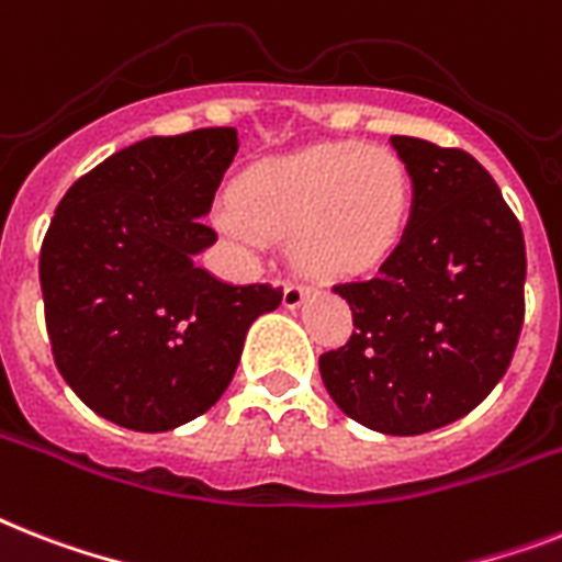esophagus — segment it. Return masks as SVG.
<instances>
[{"label":"esophagus","mask_w":562,"mask_h":562,"mask_svg":"<svg viewBox=\"0 0 562 562\" xmlns=\"http://www.w3.org/2000/svg\"><path fill=\"white\" fill-rule=\"evenodd\" d=\"M305 296H308L305 282H300V280L285 282V291H282V303H285V308H296V305L303 303Z\"/></svg>","instance_id":"34e87169"}]
</instances>
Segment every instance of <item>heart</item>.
<instances>
[{
    "instance_id": "b5f03b06",
    "label": "heart",
    "mask_w": 562,
    "mask_h": 562,
    "mask_svg": "<svg viewBox=\"0 0 562 562\" xmlns=\"http://www.w3.org/2000/svg\"><path fill=\"white\" fill-rule=\"evenodd\" d=\"M413 204L407 164L390 147L335 140L268 158L236 181L218 225L248 248L291 236L296 266L344 280L375 271L398 248Z\"/></svg>"
}]
</instances>
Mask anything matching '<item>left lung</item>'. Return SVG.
<instances>
[{
  "mask_svg": "<svg viewBox=\"0 0 562 562\" xmlns=\"http://www.w3.org/2000/svg\"><path fill=\"white\" fill-rule=\"evenodd\" d=\"M413 213L378 277L337 282L352 337L321 355L349 418L418 436L462 418L499 384L526 321V239L514 210L464 149L392 135Z\"/></svg>",
  "mask_w": 562,
  "mask_h": 562,
  "instance_id": "1",
  "label": "left lung"
}]
</instances>
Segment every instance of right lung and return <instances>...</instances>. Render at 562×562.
<instances>
[{
	"instance_id": "add662e5",
	"label": "right lung",
	"mask_w": 562,
	"mask_h": 562,
	"mask_svg": "<svg viewBox=\"0 0 562 562\" xmlns=\"http://www.w3.org/2000/svg\"><path fill=\"white\" fill-rule=\"evenodd\" d=\"M234 126L147 138L68 187L40 248L45 328L59 375L126 430L164 432L227 390L271 282L227 285L193 262L234 161Z\"/></svg>"
}]
</instances>
